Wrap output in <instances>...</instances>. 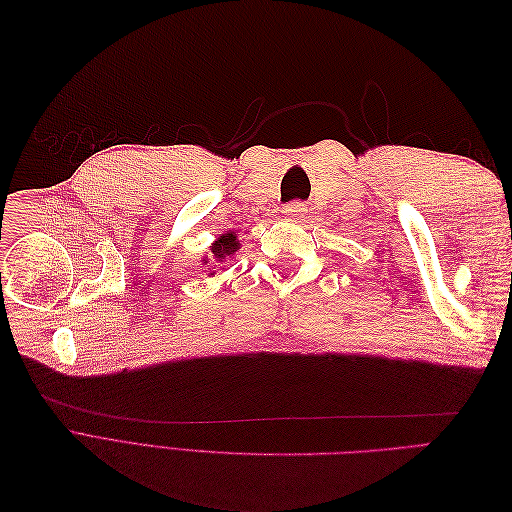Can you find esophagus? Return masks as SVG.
<instances>
[{"label": "esophagus", "instance_id": "1", "mask_svg": "<svg viewBox=\"0 0 512 512\" xmlns=\"http://www.w3.org/2000/svg\"><path fill=\"white\" fill-rule=\"evenodd\" d=\"M282 213L286 215V218H290V220H303L305 215H307V207L303 203H290V205H286L282 209Z\"/></svg>", "mask_w": 512, "mask_h": 512}]
</instances>
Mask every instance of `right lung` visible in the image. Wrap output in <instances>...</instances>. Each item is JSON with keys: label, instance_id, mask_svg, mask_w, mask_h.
Listing matches in <instances>:
<instances>
[{"label": "right lung", "instance_id": "1", "mask_svg": "<svg viewBox=\"0 0 512 512\" xmlns=\"http://www.w3.org/2000/svg\"><path fill=\"white\" fill-rule=\"evenodd\" d=\"M239 247H241V243H239V237L235 235V230H226L209 245V250H211V258L215 262H220V265H226V262L239 252ZM200 262H203V265H207V262H211V260H209V256H203V260H200ZM211 275H213V271H211Z\"/></svg>", "mask_w": 512, "mask_h": 512}]
</instances>
